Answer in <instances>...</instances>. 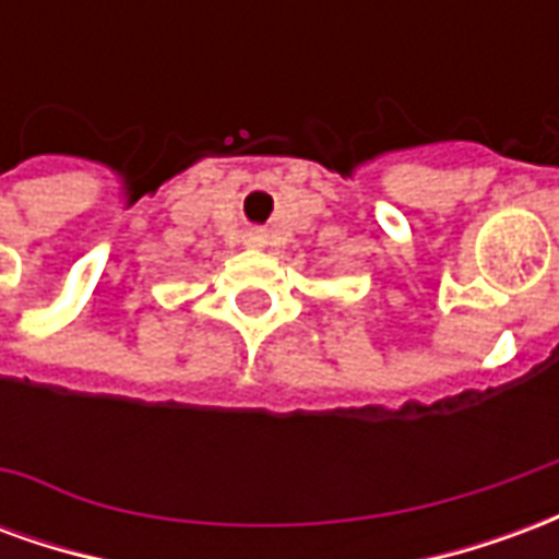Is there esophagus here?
<instances>
[{
    "label": "esophagus",
    "mask_w": 559,
    "mask_h": 559,
    "mask_svg": "<svg viewBox=\"0 0 559 559\" xmlns=\"http://www.w3.org/2000/svg\"><path fill=\"white\" fill-rule=\"evenodd\" d=\"M269 242V233L263 227H251V230L245 233V245H251V248H263Z\"/></svg>",
    "instance_id": "1"
}]
</instances>
